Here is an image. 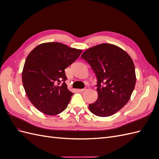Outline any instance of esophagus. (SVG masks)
<instances>
[{
    "label": "esophagus",
    "instance_id": "obj_1",
    "mask_svg": "<svg viewBox=\"0 0 159 159\" xmlns=\"http://www.w3.org/2000/svg\"><path fill=\"white\" fill-rule=\"evenodd\" d=\"M89 89V87H85V88H84V89H79V91H87V90H88Z\"/></svg>",
    "mask_w": 159,
    "mask_h": 159
}]
</instances>
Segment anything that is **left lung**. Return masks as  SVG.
Masks as SVG:
<instances>
[{"label":"left lung","instance_id":"obj_1","mask_svg":"<svg viewBox=\"0 0 159 159\" xmlns=\"http://www.w3.org/2000/svg\"><path fill=\"white\" fill-rule=\"evenodd\" d=\"M91 65L98 78V98L89 105L90 111L109 117L126 105L136 83L131 57L121 48L111 44L91 47L81 56Z\"/></svg>","mask_w":159,"mask_h":159}]
</instances>
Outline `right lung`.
Wrapping results in <instances>:
<instances>
[{
	"label": "right lung",
	"instance_id": "obj_1",
	"mask_svg": "<svg viewBox=\"0 0 159 159\" xmlns=\"http://www.w3.org/2000/svg\"><path fill=\"white\" fill-rule=\"evenodd\" d=\"M82 52L60 42L38 45L28 55L22 73V84L30 102L48 115L68 107L74 93L65 83V69Z\"/></svg>",
	"mask_w": 159,
	"mask_h": 159
}]
</instances>
